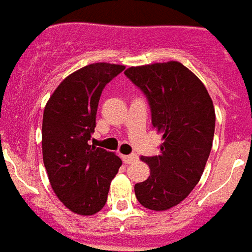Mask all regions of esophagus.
I'll use <instances>...</instances> for the list:
<instances>
[{
	"label": "esophagus",
	"mask_w": 252,
	"mask_h": 252,
	"mask_svg": "<svg viewBox=\"0 0 252 252\" xmlns=\"http://www.w3.org/2000/svg\"><path fill=\"white\" fill-rule=\"evenodd\" d=\"M122 159H123V161L126 163V164H130V163H133V161L137 160V157L134 154H132V155H122Z\"/></svg>",
	"instance_id": "34e87169"
}]
</instances>
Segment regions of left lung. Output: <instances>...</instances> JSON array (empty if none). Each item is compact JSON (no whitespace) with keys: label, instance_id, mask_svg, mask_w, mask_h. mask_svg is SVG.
<instances>
[{"label":"left lung","instance_id":"8db88e82","mask_svg":"<svg viewBox=\"0 0 252 252\" xmlns=\"http://www.w3.org/2000/svg\"><path fill=\"white\" fill-rule=\"evenodd\" d=\"M126 76L146 95L160 151L141 157L150 176L134 185L137 200L154 211L181 203L199 183L215 133V108L203 83L180 62L129 67Z\"/></svg>","mask_w":252,"mask_h":252}]
</instances>
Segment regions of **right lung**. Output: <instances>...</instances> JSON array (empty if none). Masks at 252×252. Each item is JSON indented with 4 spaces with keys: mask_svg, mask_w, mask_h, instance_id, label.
I'll return each instance as SVG.
<instances>
[{
    "mask_svg": "<svg viewBox=\"0 0 252 252\" xmlns=\"http://www.w3.org/2000/svg\"><path fill=\"white\" fill-rule=\"evenodd\" d=\"M126 68L93 63L63 80L50 95L42 119V158L59 200L75 214L94 215L107 202L122 159L89 145L106 84Z\"/></svg>",
    "mask_w": 252,
    "mask_h": 252,
    "instance_id": "right-lung-1",
    "label": "right lung"
}]
</instances>
